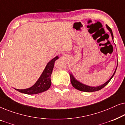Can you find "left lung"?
Here are the masks:
<instances>
[{
    "label": "left lung",
    "instance_id": "1",
    "mask_svg": "<svg viewBox=\"0 0 125 125\" xmlns=\"http://www.w3.org/2000/svg\"><path fill=\"white\" fill-rule=\"evenodd\" d=\"M106 28H107L109 31H110L111 35H112V39L113 40V34L112 29H111L110 27H109L108 25H106ZM116 69H117V68H116L115 71L114 72V74H113V76L111 77L110 79H109L108 81L107 82H106L105 83L102 84L101 85V86H96V87H92V86H88V85L83 84L81 83H80L79 81H77L76 78H75L72 75V74H70V77H71V83L72 85V86L74 87V88H76V89H77L78 90H80V91H83V92H95V91H98V90H100L102 89L103 88H104L106 85L107 83H108L112 78H113V77L114 76V74H115Z\"/></svg>",
    "mask_w": 125,
    "mask_h": 125
}]
</instances>
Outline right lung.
Masks as SVG:
<instances>
[{
	"label": "right lung",
	"instance_id": "obj_1",
	"mask_svg": "<svg viewBox=\"0 0 125 125\" xmlns=\"http://www.w3.org/2000/svg\"><path fill=\"white\" fill-rule=\"evenodd\" d=\"M58 59L59 57L56 56L48 63L42 75L36 83L32 87L25 89H15L20 93L27 94H35L47 90L50 88L51 85V76L53 69L54 62Z\"/></svg>",
	"mask_w": 125,
	"mask_h": 125
}]
</instances>
